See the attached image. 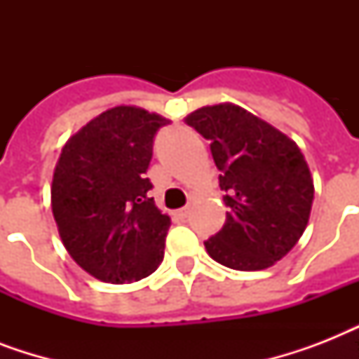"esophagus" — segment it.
<instances>
[{
  "mask_svg": "<svg viewBox=\"0 0 359 359\" xmlns=\"http://www.w3.org/2000/svg\"><path fill=\"white\" fill-rule=\"evenodd\" d=\"M188 214H190V207H184V208H180V210H177L175 216H177L179 219H186L188 218Z\"/></svg>",
  "mask_w": 359,
  "mask_h": 359,
  "instance_id": "34e87169",
  "label": "esophagus"
}]
</instances>
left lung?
<instances>
[{
	"label": "left lung",
	"instance_id": "obj_1",
	"mask_svg": "<svg viewBox=\"0 0 359 359\" xmlns=\"http://www.w3.org/2000/svg\"><path fill=\"white\" fill-rule=\"evenodd\" d=\"M210 141L219 188L229 207L219 233L205 242L214 261L253 272L283 259L304 235L313 179L294 141L235 104H216L186 117Z\"/></svg>",
	"mask_w": 359,
	"mask_h": 359
}]
</instances>
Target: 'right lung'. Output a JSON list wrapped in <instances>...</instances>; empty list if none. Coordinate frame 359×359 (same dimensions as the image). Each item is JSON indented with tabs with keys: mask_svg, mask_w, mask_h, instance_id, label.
Wrapping results in <instances>:
<instances>
[{
	"mask_svg": "<svg viewBox=\"0 0 359 359\" xmlns=\"http://www.w3.org/2000/svg\"><path fill=\"white\" fill-rule=\"evenodd\" d=\"M165 117L117 106L65 143L52 180V212L70 257L104 283H132L163 261L168 214L147 196L154 135Z\"/></svg>",
	"mask_w": 359,
	"mask_h": 359,
	"instance_id": "add662e5",
	"label": "right lung"
}]
</instances>
